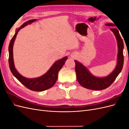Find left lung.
<instances>
[{
	"instance_id": "left-lung-1",
	"label": "left lung",
	"mask_w": 129,
	"mask_h": 129,
	"mask_svg": "<svg viewBox=\"0 0 129 129\" xmlns=\"http://www.w3.org/2000/svg\"><path fill=\"white\" fill-rule=\"evenodd\" d=\"M105 25L109 26H115L114 24L111 23H108ZM110 30L115 34L117 41L118 55L116 67L110 75L104 77H97L92 75L88 69L80 62L76 60L74 61L75 62V72L77 81L85 88L93 90H100L106 89L114 82L116 77L122 71L124 63L123 41L117 29L111 28Z\"/></svg>"
}]
</instances>
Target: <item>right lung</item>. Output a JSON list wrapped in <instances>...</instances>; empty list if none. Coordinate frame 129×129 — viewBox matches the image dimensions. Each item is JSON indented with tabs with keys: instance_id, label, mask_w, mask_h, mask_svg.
Returning a JSON list of instances; mask_svg holds the SVG:
<instances>
[{
	"instance_id": "add662e5",
	"label": "right lung",
	"mask_w": 129,
	"mask_h": 129,
	"mask_svg": "<svg viewBox=\"0 0 129 129\" xmlns=\"http://www.w3.org/2000/svg\"><path fill=\"white\" fill-rule=\"evenodd\" d=\"M36 21V19H32V20L27 21L24 23L15 31V33L13 38H12L9 46V63L12 73L24 86L32 91H42L52 88L55 84L57 79L58 73L63 67L68 57L67 56H65L62 58L61 59L57 60L54 63L47 72L42 76L37 78L27 79V78L22 76L17 72L16 69L15 68L13 61V46L14 40L19 30L28 24H30Z\"/></svg>"
}]
</instances>
